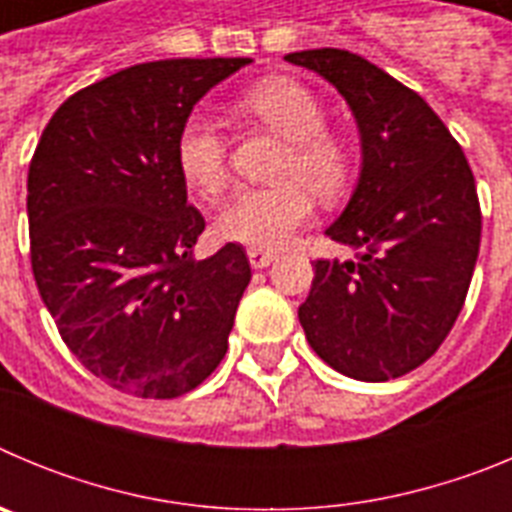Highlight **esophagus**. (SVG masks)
Masks as SVG:
<instances>
[{
    "instance_id": "esophagus-1",
    "label": "esophagus",
    "mask_w": 512,
    "mask_h": 512,
    "mask_svg": "<svg viewBox=\"0 0 512 512\" xmlns=\"http://www.w3.org/2000/svg\"><path fill=\"white\" fill-rule=\"evenodd\" d=\"M274 259H277V253L261 251V248H248V261H251L253 269H266Z\"/></svg>"
}]
</instances>
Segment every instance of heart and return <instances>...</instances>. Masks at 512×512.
Here are the masks:
<instances>
[{
  "label": "heart",
  "instance_id": "heart-1",
  "mask_svg": "<svg viewBox=\"0 0 512 512\" xmlns=\"http://www.w3.org/2000/svg\"><path fill=\"white\" fill-rule=\"evenodd\" d=\"M238 107L287 140L279 184L241 189L217 215L225 241L274 251L310 223L315 197L338 202L356 176L354 148L330 133L325 104L295 79H266L241 94ZM176 166L184 182L212 200L228 184V138L215 117L192 112L176 133Z\"/></svg>",
  "mask_w": 512,
  "mask_h": 512
}]
</instances>
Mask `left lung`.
Returning <instances> with one entry per match:
<instances>
[{"mask_svg":"<svg viewBox=\"0 0 512 512\" xmlns=\"http://www.w3.org/2000/svg\"><path fill=\"white\" fill-rule=\"evenodd\" d=\"M346 97L361 130L359 187L325 233L354 261H315L300 305L312 351L336 372L387 382L431 359L459 318L482 210L461 146L413 89L356 53H289Z\"/></svg>","mask_w":512,"mask_h":512,"instance_id":"1","label":"left lung"}]
</instances>
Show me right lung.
Listing matches in <instances>:
<instances>
[{
    "instance_id": "obj_1",
    "label": "right lung",
    "mask_w": 512,
    "mask_h": 512,
    "mask_svg": "<svg viewBox=\"0 0 512 512\" xmlns=\"http://www.w3.org/2000/svg\"><path fill=\"white\" fill-rule=\"evenodd\" d=\"M248 58L138 63L71 94L27 171L30 264L63 343L94 377L146 400L200 387L228 351L251 282L238 243L194 259L176 133Z\"/></svg>"
}]
</instances>
